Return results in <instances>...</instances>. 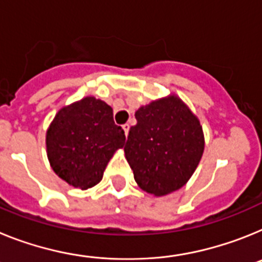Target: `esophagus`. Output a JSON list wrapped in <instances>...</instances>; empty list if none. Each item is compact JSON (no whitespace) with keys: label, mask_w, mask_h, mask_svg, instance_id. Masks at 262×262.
<instances>
[{"label":"esophagus","mask_w":262,"mask_h":262,"mask_svg":"<svg viewBox=\"0 0 262 262\" xmlns=\"http://www.w3.org/2000/svg\"><path fill=\"white\" fill-rule=\"evenodd\" d=\"M122 129H124V132H125V136H128L129 129H130V125H129V124H124V125H122Z\"/></svg>","instance_id":"34e87169"}]
</instances>
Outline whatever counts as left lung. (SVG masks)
<instances>
[{"instance_id":"8db88e82","label":"left lung","mask_w":262,"mask_h":262,"mask_svg":"<svg viewBox=\"0 0 262 262\" xmlns=\"http://www.w3.org/2000/svg\"><path fill=\"white\" fill-rule=\"evenodd\" d=\"M134 116L124 150L137 185L156 196L179 190L203 154L199 120L177 96L141 106Z\"/></svg>"}]
</instances>
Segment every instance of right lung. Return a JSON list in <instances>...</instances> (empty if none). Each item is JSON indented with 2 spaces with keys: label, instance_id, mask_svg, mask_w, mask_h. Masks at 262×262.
I'll return each instance as SVG.
<instances>
[{
  "label": "right lung",
  "instance_id": "obj_1",
  "mask_svg": "<svg viewBox=\"0 0 262 262\" xmlns=\"http://www.w3.org/2000/svg\"><path fill=\"white\" fill-rule=\"evenodd\" d=\"M124 142V129L113 121L112 108L84 97L56 113L47 130V157L59 178L87 190L103 179L109 159Z\"/></svg>",
  "mask_w": 262,
  "mask_h": 262
}]
</instances>
